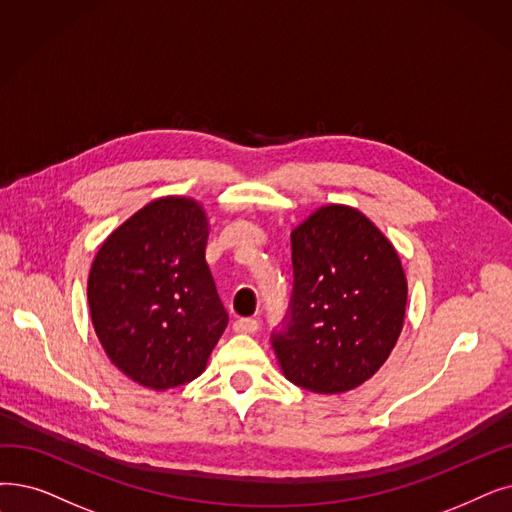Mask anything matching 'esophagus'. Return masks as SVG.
Here are the masks:
<instances>
[{
	"label": "esophagus",
	"mask_w": 512,
	"mask_h": 512,
	"mask_svg": "<svg viewBox=\"0 0 512 512\" xmlns=\"http://www.w3.org/2000/svg\"><path fill=\"white\" fill-rule=\"evenodd\" d=\"M259 322L255 318H240L234 322L236 332H244V335H251V332H257Z\"/></svg>",
	"instance_id": "34e87169"
}]
</instances>
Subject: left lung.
<instances>
[{
  "instance_id": "obj_1",
  "label": "left lung",
  "mask_w": 512,
  "mask_h": 512,
  "mask_svg": "<svg viewBox=\"0 0 512 512\" xmlns=\"http://www.w3.org/2000/svg\"><path fill=\"white\" fill-rule=\"evenodd\" d=\"M293 295L272 330L284 376L314 393L362 385L402 332L408 284L393 244L343 205L322 207L291 234Z\"/></svg>"
}]
</instances>
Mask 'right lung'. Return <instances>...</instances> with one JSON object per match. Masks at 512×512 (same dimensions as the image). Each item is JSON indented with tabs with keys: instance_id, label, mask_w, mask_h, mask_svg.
<instances>
[{
	"instance_id": "right-lung-1",
	"label": "right lung",
	"mask_w": 512,
	"mask_h": 512,
	"mask_svg": "<svg viewBox=\"0 0 512 512\" xmlns=\"http://www.w3.org/2000/svg\"><path fill=\"white\" fill-rule=\"evenodd\" d=\"M209 224L188 198H159L106 238L90 280L96 335L113 364L150 389L194 381L228 326L205 259Z\"/></svg>"
}]
</instances>
